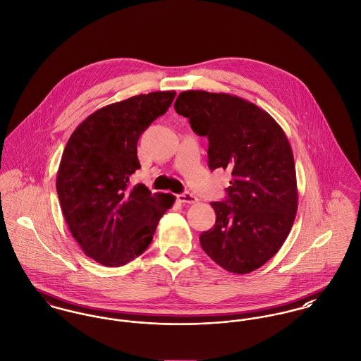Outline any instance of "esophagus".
Wrapping results in <instances>:
<instances>
[{
    "label": "esophagus",
    "instance_id": "34e87169",
    "mask_svg": "<svg viewBox=\"0 0 361 361\" xmlns=\"http://www.w3.org/2000/svg\"><path fill=\"white\" fill-rule=\"evenodd\" d=\"M178 200L181 202V203H188V204H192V203H196L199 199L194 196L192 194H188V192H185V194H180L178 196Z\"/></svg>",
    "mask_w": 361,
    "mask_h": 361
}]
</instances>
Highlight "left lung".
Masks as SVG:
<instances>
[{
	"instance_id": "left-lung-1",
	"label": "left lung",
	"mask_w": 361,
	"mask_h": 361,
	"mask_svg": "<svg viewBox=\"0 0 361 361\" xmlns=\"http://www.w3.org/2000/svg\"><path fill=\"white\" fill-rule=\"evenodd\" d=\"M177 114L209 140V167L232 174L225 202H212L216 224L199 238L228 272L245 275L269 261L287 239L298 209L295 164L278 122L242 97L181 92Z\"/></svg>"
}]
</instances>
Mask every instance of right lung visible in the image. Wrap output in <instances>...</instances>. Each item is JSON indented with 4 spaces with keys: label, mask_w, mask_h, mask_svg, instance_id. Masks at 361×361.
<instances>
[{
    "label": "right lung",
    "mask_w": 361,
    "mask_h": 361,
    "mask_svg": "<svg viewBox=\"0 0 361 361\" xmlns=\"http://www.w3.org/2000/svg\"><path fill=\"white\" fill-rule=\"evenodd\" d=\"M174 90L151 92L90 114L66 144L56 176L64 220L83 252L122 267L152 242L176 197L130 185L140 169L141 133L173 103Z\"/></svg>",
    "instance_id": "add662e5"
}]
</instances>
